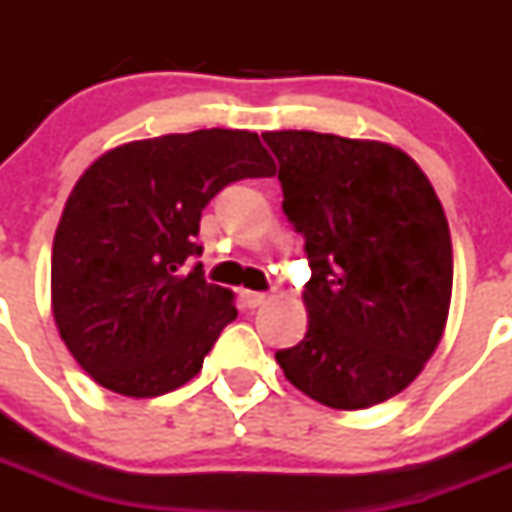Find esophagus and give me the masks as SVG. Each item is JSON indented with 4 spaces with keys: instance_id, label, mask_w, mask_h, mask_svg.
Instances as JSON below:
<instances>
[{
    "instance_id": "34e87169",
    "label": "esophagus",
    "mask_w": 512,
    "mask_h": 512,
    "mask_svg": "<svg viewBox=\"0 0 512 512\" xmlns=\"http://www.w3.org/2000/svg\"><path fill=\"white\" fill-rule=\"evenodd\" d=\"M241 297H243V305L251 307V310H253V307H261L266 302L264 292H251V289H243Z\"/></svg>"
}]
</instances>
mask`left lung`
Listing matches in <instances>:
<instances>
[{"instance_id":"obj_1","label":"left lung","mask_w":512,"mask_h":512,"mask_svg":"<svg viewBox=\"0 0 512 512\" xmlns=\"http://www.w3.org/2000/svg\"><path fill=\"white\" fill-rule=\"evenodd\" d=\"M261 138L312 269L305 338L277 351L284 377L336 410L390 400L423 372L449 318L454 253L441 202L390 143L312 130Z\"/></svg>"}]
</instances>
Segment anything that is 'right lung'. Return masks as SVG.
I'll list each match as a JSON object with an SVG mask.
<instances>
[{"instance_id":"obj_1","label":"right lung","mask_w":512,"mask_h":512,"mask_svg":"<svg viewBox=\"0 0 512 512\" xmlns=\"http://www.w3.org/2000/svg\"><path fill=\"white\" fill-rule=\"evenodd\" d=\"M277 166L248 130L133 140L71 189L53 238L51 307L71 356L97 384L158 397L187 384L238 310L207 284L194 243L207 202Z\"/></svg>"}]
</instances>
